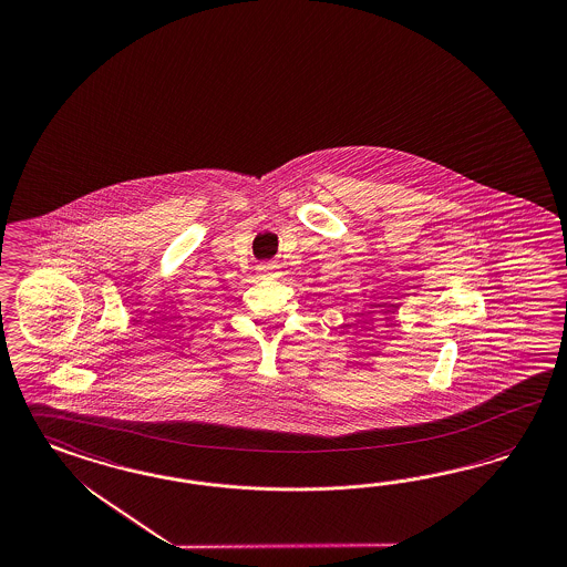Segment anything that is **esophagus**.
Returning a JSON list of instances; mask_svg holds the SVG:
<instances>
[{
    "label": "esophagus",
    "mask_w": 567,
    "mask_h": 567,
    "mask_svg": "<svg viewBox=\"0 0 567 567\" xmlns=\"http://www.w3.org/2000/svg\"><path fill=\"white\" fill-rule=\"evenodd\" d=\"M257 271H259V276L262 277L279 276V267H277L276 262H261V265L257 267Z\"/></svg>",
    "instance_id": "obj_1"
}]
</instances>
